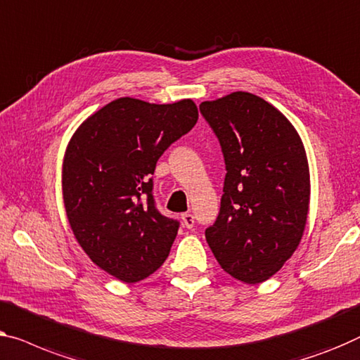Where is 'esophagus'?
Wrapping results in <instances>:
<instances>
[{
    "label": "esophagus",
    "instance_id": "obj_1",
    "mask_svg": "<svg viewBox=\"0 0 360 360\" xmlns=\"http://www.w3.org/2000/svg\"><path fill=\"white\" fill-rule=\"evenodd\" d=\"M182 223H184V226L186 228H194V223H195V219H194V214L192 213H184L182 214Z\"/></svg>",
    "mask_w": 360,
    "mask_h": 360
}]
</instances>
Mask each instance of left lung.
Masks as SVG:
<instances>
[{"mask_svg":"<svg viewBox=\"0 0 360 360\" xmlns=\"http://www.w3.org/2000/svg\"><path fill=\"white\" fill-rule=\"evenodd\" d=\"M226 165L221 207L205 229L214 259L239 281L268 280L294 254L307 223L310 176L299 134L249 92L202 101Z\"/></svg>","mask_w":360,"mask_h":360,"instance_id":"8db88e82","label":"left lung"}]
</instances>
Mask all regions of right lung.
<instances>
[{"label": "right lung", "instance_id": "right-lung-1", "mask_svg": "<svg viewBox=\"0 0 360 360\" xmlns=\"http://www.w3.org/2000/svg\"><path fill=\"white\" fill-rule=\"evenodd\" d=\"M192 100L155 105L117 98L87 117L66 148L63 198L80 248L124 283L157 271L169 255L178 219L157 210L158 158L195 126Z\"/></svg>", "mask_w": 360, "mask_h": 360}]
</instances>
